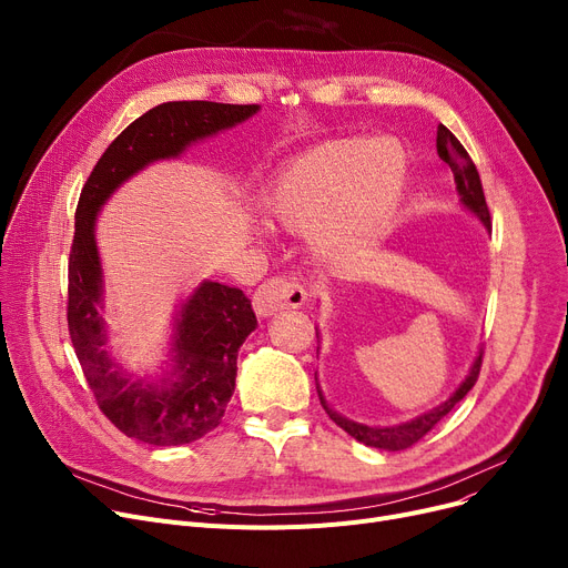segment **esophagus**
<instances>
[{
	"instance_id": "1",
	"label": "esophagus",
	"mask_w": 568,
	"mask_h": 568,
	"mask_svg": "<svg viewBox=\"0 0 568 568\" xmlns=\"http://www.w3.org/2000/svg\"><path fill=\"white\" fill-rule=\"evenodd\" d=\"M308 300V292L302 283L287 278H268L253 294V308L257 317H272L285 308H300Z\"/></svg>"
}]
</instances>
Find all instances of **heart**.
<instances>
[{
	"instance_id": "obj_1",
	"label": "heart",
	"mask_w": 568,
	"mask_h": 568,
	"mask_svg": "<svg viewBox=\"0 0 568 568\" xmlns=\"http://www.w3.org/2000/svg\"><path fill=\"white\" fill-rule=\"evenodd\" d=\"M407 176L409 159L396 140L324 142L274 179L264 216L285 232H311L322 260L352 262L389 232Z\"/></svg>"
}]
</instances>
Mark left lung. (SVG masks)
<instances>
[{
  "mask_svg": "<svg viewBox=\"0 0 568 568\" xmlns=\"http://www.w3.org/2000/svg\"><path fill=\"white\" fill-rule=\"evenodd\" d=\"M437 154L444 163H449V168L454 172V182H456V191L460 195V204L467 209V212H471L476 219H479L486 230H490V212H488V204H486L481 176H479V172H476V165L471 163L469 154L465 152V146L444 124L437 126ZM317 343H320V332H317ZM317 352H320V347H317ZM481 359H484V349H479V354L474 356V364H471L469 373L458 384V389L449 398H446L442 405L433 407L430 412L414 416L412 422H405V424H398V426H366V424H356V422L345 419V416H341L336 409L329 407V403H326V398L320 389L317 373H315L317 396H320V403H322L324 412L332 416L334 424L341 426L356 442L373 446V449H382V452H403V449H407V446L419 442L428 430H433L437 426V422H442L444 416L449 414L469 394L476 377H479Z\"/></svg>",
  "mask_w": 568,
  "mask_h": 568,
  "instance_id": "8db88e82",
  "label": "left lung"
}]
</instances>
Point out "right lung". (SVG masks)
Wrapping results in <instances>:
<instances>
[{
	"label": "right lung",
	"instance_id": "obj_1",
	"mask_svg": "<svg viewBox=\"0 0 568 568\" xmlns=\"http://www.w3.org/2000/svg\"><path fill=\"white\" fill-rule=\"evenodd\" d=\"M257 110L212 101L161 103L112 140L80 193L69 257L71 343L101 412L126 437L144 444H191L221 424L234 392L239 347L255 332L257 320L242 290L202 281L172 320L159 379H133L108 349L97 219L133 174L156 161L179 159L191 144L246 122Z\"/></svg>",
	"mask_w": 568,
	"mask_h": 568
}]
</instances>
